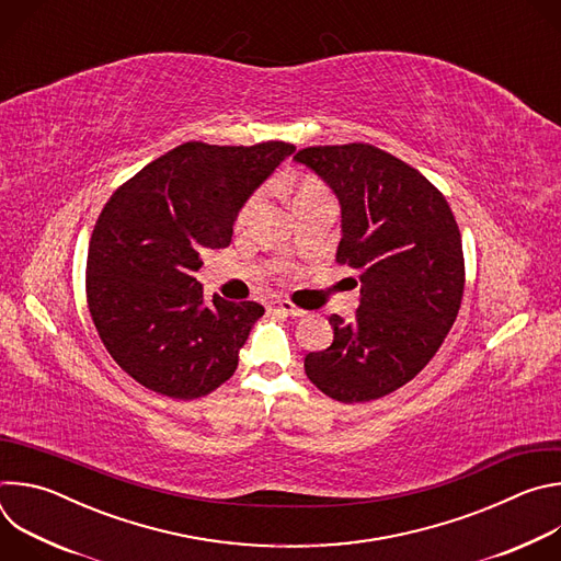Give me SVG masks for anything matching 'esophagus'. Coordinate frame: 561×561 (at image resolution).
Returning <instances> with one entry per match:
<instances>
[{"label": "esophagus", "mask_w": 561, "mask_h": 561, "mask_svg": "<svg viewBox=\"0 0 561 561\" xmlns=\"http://www.w3.org/2000/svg\"><path fill=\"white\" fill-rule=\"evenodd\" d=\"M268 308H271V310H277V312H284V314H290V317H304V314H306V310L297 308L295 304H290V301H286V299L273 301Z\"/></svg>", "instance_id": "esophagus-1"}]
</instances>
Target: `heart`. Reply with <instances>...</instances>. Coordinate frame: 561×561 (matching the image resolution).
Returning a JSON list of instances; mask_svg holds the SVG:
<instances>
[{
    "instance_id": "heart-1",
    "label": "heart",
    "mask_w": 561,
    "mask_h": 561,
    "mask_svg": "<svg viewBox=\"0 0 561 561\" xmlns=\"http://www.w3.org/2000/svg\"><path fill=\"white\" fill-rule=\"evenodd\" d=\"M324 197H329V191H327V186H324L322 182L314 180V178H301V180L297 182V186H295L293 206L299 208V206L319 202V199H324ZM262 199H264V193H262V191L249 197V202L244 204L242 213H239V224H247V221L255 215V210L262 206Z\"/></svg>"
}]
</instances>
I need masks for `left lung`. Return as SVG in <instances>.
Instances as JSON below:
<instances>
[{
    "instance_id": "1",
    "label": "left lung",
    "mask_w": 561,
    "mask_h": 561,
    "mask_svg": "<svg viewBox=\"0 0 561 561\" xmlns=\"http://www.w3.org/2000/svg\"><path fill=\"white\" fill-rule=\"evenodd\" d=\"M295 162L335 193L337 262L362 286L355 317H329L333 344L308 353L304 370L337 402H370L411 381L446 340L463 295L461 234L444 195L370 144L310 146Z\"/></svg>"
}]
</instances>
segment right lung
Instances as JSON below:
<instances>
[{
    "instance_id": "add662e5",
    "label": "right lung",
    "mask_w": 561,
    "mask_h": 561,
    "mask_svg": "<svg viewBox=\"0 0 561 561\" xmlns=\"http://www.w3.org/2000/svg\"><path fill=\"white\" fill-rule=\"evenodd\" d=\"M295 152L286 141H186L119 186L89 244L87 297L124 373L173 399H197L237 368L264 306L204 301L195 273L226 249L247 199Z\"/></svg>"
}]
</instances>
